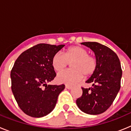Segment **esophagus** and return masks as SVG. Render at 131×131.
<instances>
[{"instance_id": "34e87169", "label": "esophagus", "mask_w": 131, "mask_h": 131, "mask_svg": "<svg viewBox=\"0 0 131 131\" xmlns=\"http://www.w3.org/2000/svg\"><path fill=\"white\" fill-rule=\"evenodd\" d=\"M66 88L68 89H72V86H69V85H66Z\"/></svg>"}]
</instances>
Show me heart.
<instances>
[{
	"label": "heart",
	"instance_id": "obj_1",
	"mask_svg": "<svg viewBox=\"0 0 131 131\" xmlns=\"http://www.w3.org/2000/svg\"><path fill=\"white\" fill-rule=\"evenodd\" d=\"M71 63V69L58 75L59 83L73 84L84 75L88 77L92 75L97 68L96 59L89 55L87 50L79 46L69 47L63 51V55L57 53L52 58V66L57 72L64 70Z\"/></svg>",
	"mask_w": 131,
	"mask_h": 131
}]
</instances>
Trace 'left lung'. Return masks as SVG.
I'll return each instance as SVG.
<instances>
[{"label":"left lung","mask_w":131,"mask_h":131,"mask_svg":"<svg viewBox=\"0 0 131 131\" xmlns=\"http://www.w3.org/2000/svg\"><path fill=\"white\" fill-rule=\"evenodd\" d=\"M82 45L94 52L97 68L86 81L92 87H81L83 94L76 104L84 113L98 115L106 112L116 98L121 87L122 69L119 59L114 52L105 45L96 42H84Z\"/></svg>","instance_id":"8db88e82"}]
</instances>
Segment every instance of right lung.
<instances>
[{
  "instance_id": "add662e5",
  "label": "right lung",
  "mask_w": 131,
  "mask_h": 131,
  "mask_svg": "<svg viewBox=\"0 0 131 131\" xmlns=\"http://www.w3.org/2000/svg\"><path fill=\"white\" fill-rule=\"evenodd\" d=\"M63 45L40 43L22 52L11 70L12 91L20 109L33 117L48 115L55 107L63 84L47 85L56 76L52 58Z\"/></svg>"
}]
</instances>
